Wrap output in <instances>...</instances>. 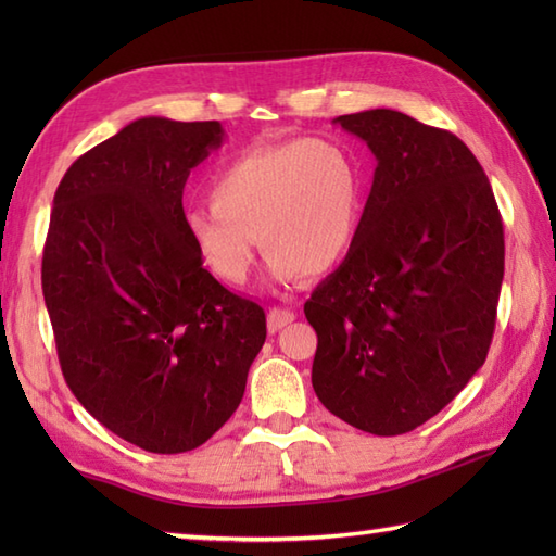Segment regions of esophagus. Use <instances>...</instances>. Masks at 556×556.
Listing matches in <instances>:
<instances>
[{
  "label": "esophagus",
  "mask_w": 556,
  "mask_h": 556,
  "mask_svg": "<svg viewBox=\"0 0 556 556\" xmlns=\"http://www.w3.org/2000/svg\"><path fill=\"white\" fill-rule=\"evenodd\" d=\"M293 320H296V313H293L291 308H269L267 325H269L271 332H279L281 327L291 325Z\"/></svg>",
  "instance_id": "obj_1"
}]
</instances>
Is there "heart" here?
<instances>
[{
  "instance_id": "heart-1",
  "label": "heart",
  "mask_w": 556,
  "mask_h": 556,
  "mask_svg": "<svg viewBox=\"0 0 556 556\" xmlns=\"http://www.w3.org/2000/svg\"><path fill=\"white\" fill-rule=\"evenodd\" d=\"M210 193L212 203L186 212V229L227 285L251 275L257 236L271 281L293 285L305 271H332L356 245L365 215L358 162L332 140L245 150L217 172Z\"/></svg>"
}]
</instances>
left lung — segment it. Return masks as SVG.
<instances>
[{"instance_id":"1","label":"left lung","mask_w":556,"mask_h":556,"mask_svg":"<svg viewBox=\"0 0 556 556\" xmlns=\"http://www.w3.org/2000/svg\"><path fill=\"white\" fill-rule=\"evenodd\" d=\"M377 160L356 245L305 301L313 389L363 432L437 416L488 358L504 279L492 186L464 140L394 110L337 116Z\"/></svg>"}]
</instances>
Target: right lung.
Segmentation results:
<instances>
[{"instance_id": "obj_1", "label": "right lung", "mask_w": 556, "mask_h": 556, "mask_svg": "<svg viewBox=\"0 0 556 556\" xmlns=\"http://www.w3.org/2000/svg\"><path fill=\"white\" fill-rule=\"evenodd\" d=\"M222 143L219 122L143 116L54 193L42 293L64 380L152 454L191 452L231 418L267 337L265 311L210 275L186 229L188 174Z\"/></svg>"}]
</instances>
